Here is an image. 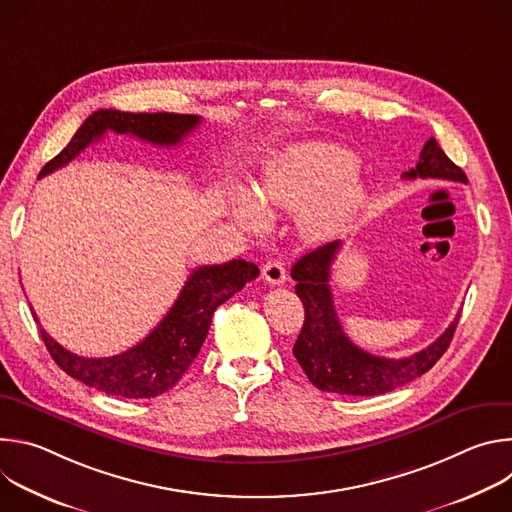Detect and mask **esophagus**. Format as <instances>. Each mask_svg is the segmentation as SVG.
I'll return each instance as SVG.
<instances>
[{"label":"esophagus","mask_w":512,"mask_h":512,"mask_svg":"<svg viewBox=\"0 0 512 512\" xmlns=\"http://www.w3.org/2000/svg\"><path fill=\"white\" fill-rule=\"evenodd\" d=\"M261 273H263L265 281H267V283H271V285H283V283H285V279H287L285 267H283V263H281L279 259H271V261H267V263L263 265Z\"/></svg>","instance_id":"obj_1"}]
</instances>
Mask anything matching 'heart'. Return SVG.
<instances>
[{"label": "heart", "instance_id": "obj_1", "mask_svg": "<svg viewBox=\"0 0 512 512\" xmlns=\"http://www.w3.org/2000/svg\"><path fill=\"white\" fill-rule=\"evenodd\" d=\"M237 223L251 231L267 225L265 210H299L310 237L332 235L362 200L356 158L334 143L310 141L283 150L265 164L257 196L245 188L233 192Z\"/></svg>", "mask_w": 512, "mask_h": 512}]
</instances>
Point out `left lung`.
<instances>
[{"label":"left lung","instance_id":"1","mask_svg":"<svg viewBox=\"0 0 512 512\" xmlns=\"http://www.w3.org/2000/svg\"><path fill=\"white\" fill-rule=\"evenodd\" d=\"M407 180L415 178H442L454 182H468L462 168H458L429 137L419 154L415 168L403 174ZM340 249V241L326 243L312 253H306L291 269L300 296L306 320L294 344V356L308 379L326 393L338 395H383L401 385H407L427 373L448 350L458 318L448 330L427 348L407 358H383L364 352L354 346L344 334L330 289V267Z\"/></svg>","mask_w":512,"mask_h":512}]
</instances>
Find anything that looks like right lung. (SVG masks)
<instances>
[{
  "label": "right lung",
  "instance_id": "add662e5",
  "mask_svg": "<svg viewBox=\"0 0 512 512\" xmlns=\"http://www.w3.org/2000/svg\"><path fill=\"white\" fill-rule=\"evenodd\" d=\"M198 125V115L99 109L85 119L66 148L42 168L40 176L75 160L87 145L101 139L107 131L135 135L137 139L168 148L180 143ZM257 275L259 267L243 259L194 269L164 320L139 344L115 356L85 358L62 348L44 328H40V334L54 362L72 379L121 399L158 397L172 389L188 371L208 334L214 310Z\"/></svg>",
  "mask_w": 512,
  "mask_h": 512
}]
</instances>
